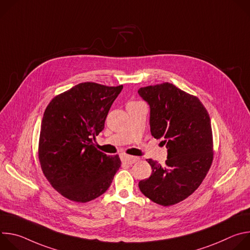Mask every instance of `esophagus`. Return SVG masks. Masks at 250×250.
I'll use <instances>...</instances> for the list:
<instances>
[{
    "label": "esophagus",
    "mask_w": 250,
    "mask_h": 250,
    "mask_svg": "<svg viewBox=\"0 0 250 250\" xmlns=\"http://www.w3.org/2000/svg\"><path fill=\"white\" fill-rule=\"evenodd\" d=\"M121 158H122V161L125 162V163H126V164H133L134 162L138 161V159H139V158L136 157V156L125 155V154H123V155L121 156Z\"/></svg>",
    "instance_id": "obj_1"
}]
</instances>
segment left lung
Returning <instances> with one entry per match:
<instances>
[{
    "label": "left lung",
    "instance_id": "8db88e82",
    "mask_svg": "<svg viewBox=\"0 0 250 250\" xmlns=\"http://www.w3.org/2000/svg\"><path fill=\"white\" fill-rule=\"evenodd\" d=\"M150 105L151 135L168 148L165 165L146 159L152 168L138 187L152 202L167 207L192 195L202 184L213 159L208 111L198 99L170 83L140 88Z\"/></svg>",
    "mask_w": 250,
    "mask_h": 250
}]
</instances>
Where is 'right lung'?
Wrapping results in <instances>:
<instances>
[{"label":"right lung","instance_id":"add662e5","mask_svg":"<svg viewBox=\"0 0 250 250\" xmlns=\"http://www.w3.org/2000/svg\"><path fill=\"white\" fill-rule=\"evenodd\" d=\"M123 90L80 83L55 96L43 114L39 159L50 185L70 201L86 203L104 194L121 167L119 155L98 150L93 138L104 127L111 105Z\"/></svg>","mask_w":250,"mask_h":250}]
</instances>
